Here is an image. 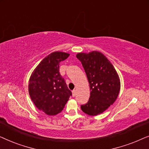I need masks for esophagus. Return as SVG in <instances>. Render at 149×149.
Segmentation results:
<instances>
[{
  "label": "esophagus",
  "instance_id": "esophagus-1",
  "mask_svg": "<svg viewBox=\"0 0 149 149\" xmlns=\"http://www.w3.org/2000/svg\"><path fill=\"white\" fill-rule=\"evenodd\" d=\"M72 96H74V95H76V90L74 89V90L72 91Z\"/></svg>",
  "mask_w": 149,
  "mask_h": 149
}]
</instances>
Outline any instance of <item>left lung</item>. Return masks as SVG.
Masks as SVG:
<instances>
[{
    "mask_svg": "<svg viewBox=\"0 0 149 149\" xmlns=\"http://www.w3.org/2000/svg\"><path fill=\"white\" fill-rule=\"evenodd\" d=\"M90 87V97L85 105L83 113L90 116L100 115L115 102L119 95L121 82L119 74L111 62L101 52L93 51L79 53Z\"/></svg>",
    "mask_w": 149,
    "mask_h": 149,
    "instance_id": "obj_1",
    "label": "left lung"
}]
</instances>
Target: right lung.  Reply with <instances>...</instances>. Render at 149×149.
Returning a JSON list of instances; mask_svg holds the SVG:
<instances>
[{"label":"right lung","instance_id":"add662e5","mask_svg":"<svg viewBox=\"0 0 149 149\" xmlns=\"http://www.w3.org/2000/svg\"><path fill=\"white\" fill-rule=\"evenodd\" d=\"M70 56L53 52L36 67L29 79L28 92L34 105L48 115H56L64 109L72 95L60 73V63Z\"/></svg>","mask_w":149,"mask_h":149}]
</instances>
